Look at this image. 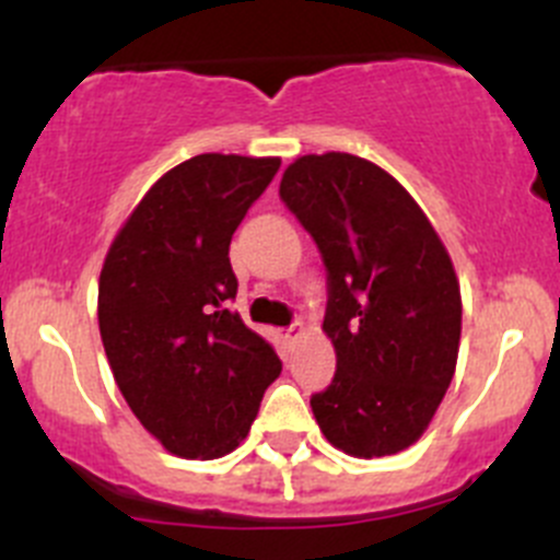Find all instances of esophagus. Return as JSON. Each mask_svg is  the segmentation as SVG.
Listing matches in <instances>:
<instances>
[{"mask_svg":"<svg viewBox=\"0 0 560 560\" xmlns=\"http://www.w3.org/2000/svg\"><path fill=\"white\" fill-rule=\"evenodd\" d=\"M301 332H303V325H301V322H295V325H290L284 332H281V341L290 347V343H295V338L301 336Z\"/></svg>","mask_w":560,"mask_h":560,"instance_id":"esophagus-1","label":"esophagus"}]
</instances>
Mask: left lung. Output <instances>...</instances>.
I'll list each match as a JSON object with an SVG mask.
<instances>
[{"label": "left lung", "instance_id": "obj_1", "mask_svg": "<svg viewBox=\"0 0 560 560\" xmlns=\"http://www.w3.org/2000/svg\"><path fill=\"white\" fill-rule=\"evenodd\" d=\"M279 195L327 270L322 330L336 374L312 395L316 422L347 455L400 453L422 436L455 374L453 259L409 191L360 156H301Z\"/></svg>", "mask_w": 560, "mask_h": 560}]
</instances>
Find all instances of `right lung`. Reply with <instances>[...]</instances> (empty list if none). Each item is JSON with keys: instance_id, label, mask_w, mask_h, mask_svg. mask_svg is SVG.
<instances>
[{"instance_id": "obj_1", "label": "right lung", "mask_w": 560, "mask_h": 560, "mask_svg": "<svg viewBox=\"0 0 560 560\" xmlns=\"http://www.w3.org/2000/svg\"><path fill=\"white\" fill-rule=\"evenodd\" d=\"M279 156L200 154L132 211L100 273V336L124 400L180 457H222L246 439L281 360L230 303V241L279 173Z\"/></svg>"}]
</instances>
